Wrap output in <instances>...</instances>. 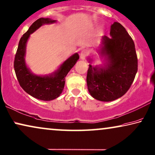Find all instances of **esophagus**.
<instances>
[{
	"mask_svg": "<svg viewBox=\"0 0 155 155\" xmlns=\"http://www.w3.org/2000/svg\"><path fill=\"white\" fill-rule=\"evenodd\" d=\"M87 55H88V50H86V49H84L80 52V59L82 60L85 59V58L87 57Z\"/></svg>",
	"mask_w": 155,
	"mask_h": 155,
	"instance_id": "1",
	"label": "esophagus"
}]
</instances>
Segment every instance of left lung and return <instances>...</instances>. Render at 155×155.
<instances>
[{
    "label": "left lung",
    "instance_id": "8db88e82",
    "mask_svg": "<svg viewBox=\"0 0 155 155\" xmlns=\"http://www.w3.org/2000/svg\"><path fill=\"white\" fill-rule=\"evenodd\" d=\"M110 34L112 38L102 37L101 50L108 63L104 68L89 64L87 75L89 93L101 101H112L124 95L138 71L135 45L125 28L115 22L112 24Z\"/></svg>",
    "mask_w": 155,
    "mask_h": 155
}]
</instances>
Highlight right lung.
<instances>
[{"label": "right lung", "instance_id": "1", "mask_svg": "<svg viewBox=\"0 0 155 155\" xmlns=\"http://www.w3.org/2000/svg\"><path fill=\"white\" fill-rule=\"evenodd\" d=\"M55 21L49 18H40L33 22L20 39L14 61L15 74L21 88L33 97L42 101H51L59 97L64 90L66 76L79 59L78 54H75L63 63L54 74L43 77L33 75L26 67L24 56L26 42L30 35L42 24Z\"/></svg>", "mask_w": 155, "mask_h": 155}]
</instances>
